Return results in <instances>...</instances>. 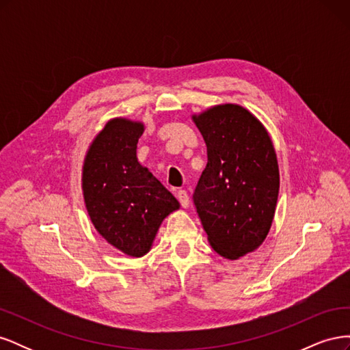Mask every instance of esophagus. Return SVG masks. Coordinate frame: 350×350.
Listing matches in <instances>:
<instances>
[{"instance_id":"esophagus-1","label":"esophagus","mask_w":350,"mask_h":350,"mask_svg":"<svg viewBox=\"0 0 350 350\" xmlns=\"http://www.w3.org/2000/svg\"><path fill=\"white\" fill-rule=\"evenodd\" d=\"M176 197H178L179 203H181V206H183L184 208H187V207L189 206V196H188V193L185 191V189H179Z\"/></svg>"}]
</instances>
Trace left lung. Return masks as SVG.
Instances as JSON below:
<instances>
[{
  "label": "left lung",
  "mask_w": 350,
  "mask_h": 350,
  "mask_svg": "<svg viewBox=\"0 0 350 350\" xmlns=\"http://www.w3.org/2000/svg\"><path fill=\"white\" fill-rule=\"evenodd\" d=\"M193 121L207 146L193 196L197 213L211 248L238 260L271 228L280 185L276 152L264 125L241 105H216Z\"/></svg>",
  "instance_id": "8db88e82"
}]
</instances>
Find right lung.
<instances>
[{"label": "right lung", "instance_id": "right-lung-1", "mask_svg": "<svg viewBox=\"0 0 350 350\" xmlns=\"http://www.w3.org/2000/svg\"><path fill=\"white\" fill-rule=\"evenodd\" d=\"M143 131V122L109 120L89 146L81 176L93 226L130 257L149 252L163 219L179 208L178 200L137 161Z\"/></svg>", "mask_w": 350, "mask_h": 350}]
</instances>
